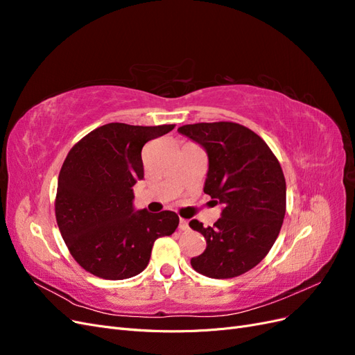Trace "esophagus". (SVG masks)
<instances>
[{
    "mask_svg": "<svg viewBox=\"0 0 355 355\" xmlns=\"http://www.w3.org/2000/svg\"><path fill=\"white\" fill-rule=\"evenodd\" d=\"M189 230V225L187 219H179V231H188Z\"/></svg>",
    "mask_w": 355,
    "mask_h": 355,
    "instance_id": "esophagus-1",
    "label": "esophagus"
}]
</instances>
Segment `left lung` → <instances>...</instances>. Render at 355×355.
<instances>
[{
  "instance_id": "obj_1",
  "label": "left lung",
  "mask_w": 355,
  "mask_h": 355,
  "mask_svg": "<svg viewBox=\"0 0 355 355\" xmlns=\"http://www.w3.org/2000/svg\"><path fill=\"white\" fill-rule=\"evenodd\" d=\"M178 132L207 153L204 192L223 207L213 227L189 222L207 241L191 265L210 278L239 277L263 259L280 234L286 214L282 166L261 136L237 123L187 124Z\"/></svg>"
}]
</instances>
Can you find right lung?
Instances as JSON below:
<instances>
[{
    "mask_svg": "<svg viewBox=\"0 0 355 355\" xmlns=\"http://www.w3.org/2000/svg\"><path fill=\"white\" fill-rule=\"evenodd\" d=\"M175 128L110 123L75 145L59 173L56 220L62 239L85 271L124 280L148 266L154 241L179 225L175 211L133 206V187L144 179L142 148Z\"/></svg>",
    "mask_w": 355,
    "mask_h": 355,
    "instance_id": "right-lung-1",
    "label": "right lung"
}]
</instances>
